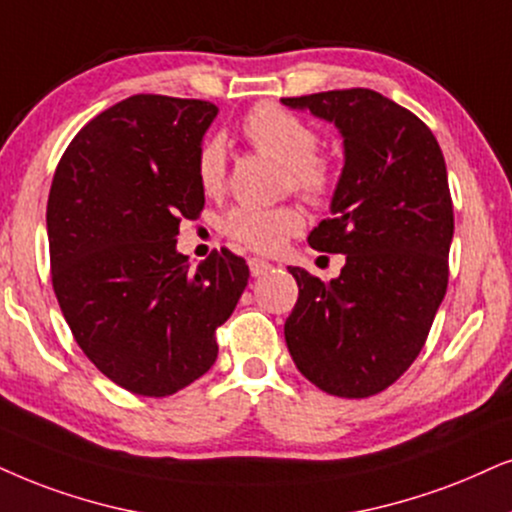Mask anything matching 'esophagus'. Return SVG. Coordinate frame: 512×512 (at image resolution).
Wrapping results in <instances>:
<instances>
[{"mask_svg": "<svg viewBox=\"0 0 512 512\" xmlns=\"http://www.w3.org/2000/svg\"><path fill=\"white\" fill-rule=\"evenodd\" d=\"M248 267H250V274L257 278V276L267 274V271L271 269V264H269L267 260H257V257H250V260H248Z\"/></svg>", "mask_w": 512, "mask_h": 512, "instance_id": "1", "label": "esophagus"}]
</instances>
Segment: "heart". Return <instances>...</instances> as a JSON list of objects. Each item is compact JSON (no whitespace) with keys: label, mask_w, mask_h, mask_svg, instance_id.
Returning a JSON list of instances; mask_svg holds the SVG:
<instances>
[{"label":"heart","mask_w":512,"mask_h":512,"mask_svg":"<svg viewBox=\"0 0 512 512\" xmlns=\"http://www.w3.org/2000/svg\"><path fill=\"white\" fill-rule=\"evenodd\" d=\"M243 137L248 144L283 167L286 189L309 200L326 198L333 189V170L319 151V134L297 115L274 103H260L245 115ZM198 181L205 193H219L226 184V146L212 137L200 146L196 160ZM224 234L243 248L274 255L290 236L304 229L302 212L293 205L281 208H236L224 217Z\"/></svg>","instance_id":"b5f03b06"}]
</instances>
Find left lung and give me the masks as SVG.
Returning a JSON list of instances; mask_svg holds the SVG:
<instances>
[{"mask_svg": "<svg viewBox=\"0 0 512 512\" xmlns=\"http://www.w3.org/2000/svg\"><path fill=\"white\" fill-rule=\"evenodd\" d=\"M335 125L342 172L309 245L345 255L338 278L288 267L300 297L286 345L319 390L361 399L390 387L425 345L449 281L454 208L442 148L416 115L373 89L281 99Z\"/></svg>", "mask_w": 512, "mask_h": 512, "instance_id": "obj_1", "label": "left lung"}]
</instances>
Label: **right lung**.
Masks as SVG:
<instances>
[{"instance_id": "obj_1", "label": "right lung", "mask_w": 512, "mask_h": 512, "mask_svg": "<svg viewBox=\"0 0 512 512\" xmlns=\"http://www.w3.org/2000/svg\"><path fill=\"white\" fill-rule=\"evenodd\" d=\"M219 108L137 94L87 122L51 181V281L77 345L115 385L167 397L208 373L217 328L250 269L212 252L196 269L177 250L181 217L203 210L196 160Z\"/></svg>"}]
</instances>
